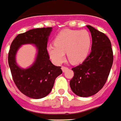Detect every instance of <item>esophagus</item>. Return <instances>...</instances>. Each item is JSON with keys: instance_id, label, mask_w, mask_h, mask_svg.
Wrapping results in <instances>:
<instances>
[{"instance_id": "34e87169", "label": "esophagus", "mask_w": 121, "mask_h": 121, "mask_svg": "<svg viewBox=\"0 0 121 121\" xmlns=\"http://www.w3.org/2000/svg\"><path fill=\"white\" fill-rule=\"evenodd\" d=\"M67 69H68V67H65V66L62 67V70L63 72H65Z\"/></svg>"}]
</instances>
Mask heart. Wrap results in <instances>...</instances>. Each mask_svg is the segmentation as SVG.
I'll list each match as a JSON object with an SVG mask.
<instances>
[{"label": "heart", "instance_id": "1", "mask_svg": "<svg viewBox=\"0 0 121 121\" xmlns=\"http://www.w3.org/2000/svg\"><path fill=\"white\" fill-rule=\"evenodd\" d=\"M91 37L87 30L65 29L60 32L54 44L47 46L52 61L60 64L65 60V53L70 62L79 63L87 57L91 46Z\"/></svg>", "mask_w": 121, "mask_h": 121}]
</instances>
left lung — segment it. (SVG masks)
Wrapping results in <instances>:
<instances>
[{
  "label": "left lung",
  "instance_id": "left-lung-1",
  "mask_svg": "<svg viewBox=\"0 0 121 121\" xmlns=\"http://www.w3.org/2000/svg\"><path fill=\"white\" fill-rule=\"evenodd\" d=\"M92 35L91 52L82 63L73 67L70 81L72 92L80 97H89L98 92L108 80L113 63L109 39L93 27L87 26Z\"/></svg>",
  "mask_w": 121,
  "mask_h": 121
}]
</instances>
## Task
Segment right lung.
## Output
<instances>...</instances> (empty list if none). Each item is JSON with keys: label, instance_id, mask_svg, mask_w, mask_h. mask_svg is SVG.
I'll use <instances>...</instances> for the list:
<instances>
[{"label": "right lung", "instance_id": "1", "mask_svg": "<svg viewBox=\"0 0 121 121\" xmlns=\"http://www.w3.org/2000/svg\"><path fill=\"white\" fill-rule=\"evenodd\" d=\"M52 27L37 28L17 35L9 52L8 62L13 81L18 89L32 99H41L52 91L56 77L62 73L61 67L50 60L47 51V42ZM34 44L38 49L35 62L27 69H22L16 63L18 49L24 44Z\"/></svg>", "mask_w": 121, "mask_h": 121}]
</instances>
